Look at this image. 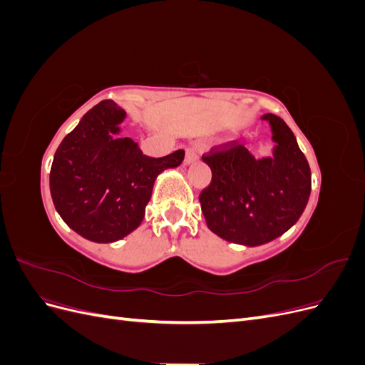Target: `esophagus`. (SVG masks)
Instances as JSON below:
<instances>
[{"label":"esophagus","instance_id":"obj_1","mask_svg":"<svg viewBox=\"0 0 365 365\" xmlns=\"http://www.w3.org/2000/svg\"><path fill=\"white\" fill-rule=\"evenodd\" d=\"M197 158H200V153H197L196 148L189 146L185 149V164H190V163L196 161Z\"/></svg>","mask_w":365,"mask_h":365}]
</instances>
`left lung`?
I'll return each instance as SVG.
<instances>
[{
	"label": "left lung",
	"instance_id": "obj_1",
	"mask_svg": "<svg viewBox=\"0 0 365 365\" xmlns=\"http://www.w3.org/2000/svg\"><path fill=\"white\" fill-rule=\"evenodd\" d=\"M277 143L274 155L256 160L237 141L204 153L212 182L200 195L208 228L242 245H262L288 231L304 212L311 195V168L289 126L263 115Z\"/></svg>",
	"mask_w": 365,
	"mask_h": 365
}]
</instances>
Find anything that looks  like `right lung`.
<instances>
[{
    "label": "right lung",
    "mask_w": 365,
    "mask_h": 365,
    "mask_svg": "<svg viewBox=\"0 0 365 365\" xmlns=\"http://www.w3.org/2000/svg\"><path fill=\"white\" fill-rule=\"evenodd\" d=\"M126 113L102 101L62 140L50 170L58 213L88 240L115 242L145 217L157 176L184 160V150L148 157L130 138L113 137Z\"/></svg>",
    "instance_id": "obj_1"
}]
</instances>
